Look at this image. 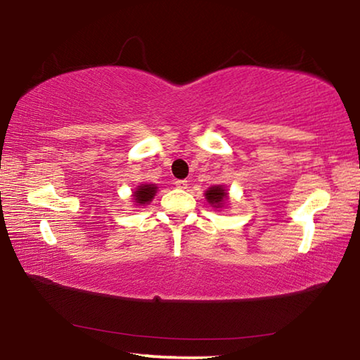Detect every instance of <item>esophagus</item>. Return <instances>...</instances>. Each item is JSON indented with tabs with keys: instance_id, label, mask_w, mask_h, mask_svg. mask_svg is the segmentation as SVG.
<instances>
[{
	"instance_id": "obj_1",
	"label": "esophagus",
	"mask_w": 360,
	"mask_h": 360,
	"mask_svg": "<svg viewBox=\"0 0 360 360\" xmlns=\"http://www.w3.org/2000/svg\"><path fill=\"white\" fill-rule=\"evenodd\" d=\"M174 186L178 187V188H187V181L186 179H176L174 181Z\"/></svg>"
}]
</instances>
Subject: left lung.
<instances>
[{
    "mask_svg": "<svg viewBox=\"0 0 360 360\" xmlns=\"http://www.w3.org/2000/svg\"><path fill=\"white\" fill-rule=\"evenodd\" d=\"M225 197H227V193L224 192V188H222L221 186L211 187L210 191L206 192V200H208V202H210L212 206H216V208H219V206L222 205Z\"/></svg>",
    "mask_w": 360,
    "mask_h": 360,
    "instance_id": "8db88e82",
    "label": "left lung"
}]
</instances>
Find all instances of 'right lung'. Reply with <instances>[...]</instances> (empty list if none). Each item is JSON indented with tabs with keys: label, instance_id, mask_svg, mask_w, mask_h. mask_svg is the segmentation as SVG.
<instances>
[{
	"label": "right lung",
	"instance_id": "add662e5",
	"mask_svg": "<svg viewBox=\"0 0 360 360\" xmlns=\"http://www.w3.org/2000/svg\"><path fill=\"white\" fill-rule=\"evenodd\" d=\"M157 187L154 184H148V186H139L138 191L133 193V197H135V202L139 205H144L150 202L152 198H154Z\"/></svg>",
	"mask_w": 360,
	"mask_h": 360
}]
</instances>
